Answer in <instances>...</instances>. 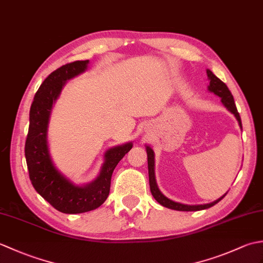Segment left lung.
<instances>
[{
    "label": "left lung",
    "instance_id": "8db88e82",
    "mask_svg": "<svg viewBox=\"0 0 263 263\" xmlns=\"http://www.w3.org/2000/svg\"><path fill=\"white\" fill-rule=\"evenodd\" d=\"M206 74H208V78L210 80L209 83V91L214 92L217 96H219L221 98V103L224 104L225 107L235 115L237 119L239 126L242 127V121H241V116H239V113L237 111L235 102H234L233 95L231 92L230 89L226 86V83L222 82L219 78H217L210 70H206ZM147 155H148V171H149V184H150V191H152L153 197L157 200V202H159L161 205L166 206V208L170 209H174L178 211H197V210H202V209H208L210 206L215 205L216 203L219 202V201L225 197L226 194L222 195L221 198L218 200L214 201L211 203H206V204H199V205H189V204H182L175 202V201H172L168 198H166L165 195L159 191V189L156 184V178H155V160H154V152L150 147H147Z\"/></svg>",
    "mask_w": 263,
    "mask_h": 263
}]
</instances>
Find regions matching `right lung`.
<instances>
[{"mask_svg": "<svg viewBox=\"0 0 263 263\" xmlns=\"http://www.w3.org/2000/svg\"><path fill=\"white\" fill-rule=\"evenodd\" d=\"M89 60L66 63L53 71L39 87L29 113V130L25 155L29 178L36 191L64 214H81L98 208L107 199L110 178L119 161L130 152L132 143L110 148L99 176L85 186H77L55 168L47 147V125L52 106L66 80L82 73Z\"/></svg>", "mask_w": 263, "mask_h": 263, "instance_id": "add662e5", "label": "right lung"}]
</instances>
